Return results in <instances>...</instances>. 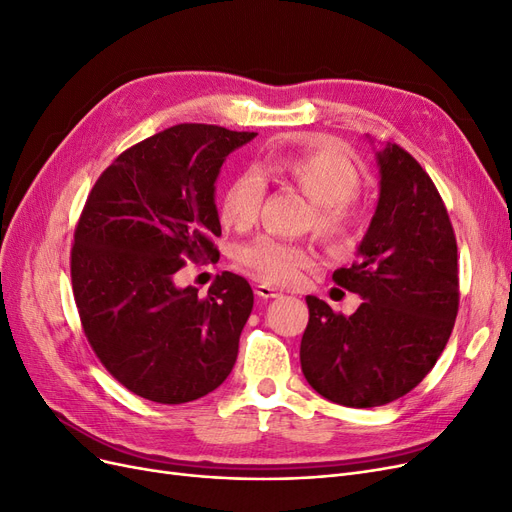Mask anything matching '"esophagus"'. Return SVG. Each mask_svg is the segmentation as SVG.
<instances>
[{
	"mask_svg": "<svg viewBox=\"0 0 512 512\" xmlns=\"http://www.w3.org/2000/svg\"><path fill=\"white\" fill-rule=\"evenodd\" d=\"M255 295L261 299H272V297H278L280 291L270 285H255Z\"/></svg>",
	"mask_w": 512,
	"mask_h": 512,
	"instance_id": "esophagus-1",
	"label": "esophagus"
}]
</instances>
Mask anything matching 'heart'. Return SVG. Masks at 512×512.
I'll list each match as a JSON object with an SVG mask.
<instances>
[{"mask_svg": "<svg viewBox=\"0 0 512 512\" xmlns=\"http://www.w3.org/2000/svg\"><path fill=\"white\" fill-rule=\"evenodd\" d=\"M261 174L299 189L312 200L304 227L333 249H348L361 238L367 223V211L356 194L361 187V170L342 149L331 145L276 149L259 164V170H238L221 196L223 225L246 232L257 223L266 200V181ZM236 259L259 280L289 285L312 266L316 253L306 242L259 236L242 244Z\"/></svg>", "mask_w": 512, "mask_h": 512, "instance_id": "b5f03b06", "label": "heart"}]
</instances>
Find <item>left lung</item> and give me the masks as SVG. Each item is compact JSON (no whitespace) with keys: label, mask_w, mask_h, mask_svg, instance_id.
<instances>
[{"label":"left lung","mask_w":512,"mask_h":512,"mask_svg":"<svg viewBox=\"0 0 512 512\" xmlns=\"http://www.w3.org/2000/svg\"><path fill=\"white\" fill-rule=\"evenodd\" d=\"M380 202L335 285L365 301L352 316L306 297L299 361L308 384L344 407H380L418 386L439 361L460 306L458 244L445 202L401 145H386Z\"/></svg>","instance_id":"obj_1"}]
</instances>
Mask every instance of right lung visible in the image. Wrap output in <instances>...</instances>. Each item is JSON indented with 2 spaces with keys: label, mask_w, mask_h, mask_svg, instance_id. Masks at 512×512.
Masks as SVG:
<instances>
[{
  "label": "right lung",
  "mask_w": 512,
  "mask_h": 512,
  "mask_svg": "<svg viewBox=\"0 0 512 512\" xmlns=\"http://www.w3.org/2000/svg\"><path fill=\"white\" fill-rule=\"evenodd\" d=\"M257 132L177 124L113 160L73 232L71 287L101 365L132 394L181 405L230 375L253 289L217 274L206 297L177 287L185 261H217L215 181Z\"/></svg>",
  "instance_id": "1"
}]
</instances>
